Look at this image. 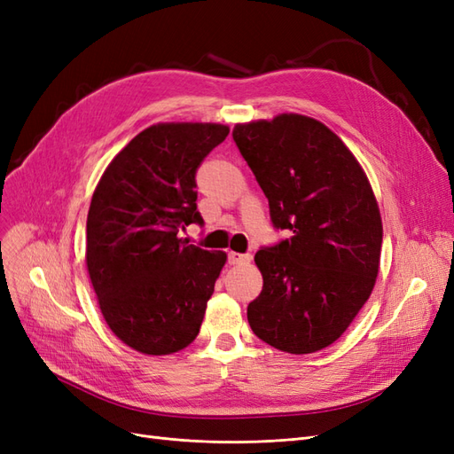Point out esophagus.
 I'll list each match as a JSON object with an SVG mask.
<instances>
[{
	"label": "esophagus",
	"instance_id": "esophagus-1",
	"mask_svg": "<svg viewBox=\"0 0 454 454\" xmlns=\"http://www.w3.org/2000/svg\"><path fill=\"white\" fill-rule=\"evenodd\" d=\"M227 259H229V265H244V263H248V261L252 259V255H248V254H237V252H229Z\"/></svg>",
	"mask_w": 454,
	"mask_h": 454
}]
</instances>
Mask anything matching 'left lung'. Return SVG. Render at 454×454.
<instances>
[{"label":"left lung","mask_w":454,"mask_h":454,"mask_svg":"<svg viewBox=\"0 0 454 454\" xmlns=\"http://www.w3.org/2000/svg\"><path fill=\"white\" fill-rule=\"evenodd\" d=\"M290 237L255 254L263 290L248 305L252 332L290 354L335 342L365 305L379 274L382 222L360 162L320 121L282 114L232 130Z\"/></svg>","instance_id":"left-lung-1"}]
</instances>
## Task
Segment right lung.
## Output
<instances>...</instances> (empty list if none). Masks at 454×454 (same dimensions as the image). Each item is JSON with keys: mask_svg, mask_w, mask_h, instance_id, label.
I'll return each mask as SVG.
<instances>
[{"mask_svg": "<svg viewBox=\"0 0 454 454\" xmlns=\"http://www.w3.org/2000/svg\"><path fill=\"white\" fill-rule=\"evenodd\" d=\"M229 127L160 122L109 162L87 215V269L109 329L142 354L185 348L199 335L225 252L180 232L204 225L195 174Z\"/></svg>", "mask_w": 454, "mask_h": 454, "instance_id": "obj_1", "label": "right lung"}]
</instances>
